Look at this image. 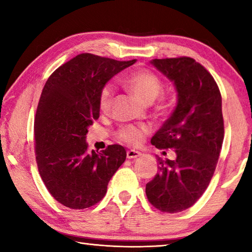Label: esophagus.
Masks as SVG:
<instances>
[{
	"label": "esophagus",
	"mask_w": 252,
	"mask_h": 252,
	"mask_svg": "<svg viewBox=\"0 0 252 252\" xmlns=\"http://www.w3.org/2000/svg\"><path fill=\"white\" fill-rule=\"evenodd\" d=\"M140 156H141V152H139V151H135V150L126 151V158H127V159H135V158H138Z\"/></svg>",
	"instance_id": "obj_1"
}]
</instances>
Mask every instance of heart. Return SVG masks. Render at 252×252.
<instances>
[{"label":"heart","instance_id":"heart-1","mask_svg":"<svg viewBox=\"0 0 252 252\" xmlns=\"http://www.w3.org/2000/svg\"><path fill=\"white\" fill-rule=\"evenodd\" d=\"M126 87L133 93L136 99L144 104H151L162 92V82L159 76L149 70L132 72L123 80ZM114 94L112 85H105L99 95V108L101 112H108L111 108ZM149 129L146 126H125L117 132L120 141L129 146H138L142 142Z\"/></svg>","mask_w":252,"mask_h":252}]
</instances>
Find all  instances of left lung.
Here are the masks:
<instances>
[{
	"label": "left lung",
	"mask_w": 252,
	"mask_h": 252,
	"mask_svg": "<svg viewBox=\"0 0 252 252\" xmlns=\"http://www.w3.org/2000/svg\"><path fill=\"white\" fill-rule=\"evenodd\" d=\"M151 64L178 92L176 109L151 143L174 149L176 159L157 158L159 171L147 183L146 193L155 208L176 213L198 201L215 173L224 135L222 101L215 79L195 60L155 59Z\"/></svg>",
	"instance_id": "1"
}]
</instances>
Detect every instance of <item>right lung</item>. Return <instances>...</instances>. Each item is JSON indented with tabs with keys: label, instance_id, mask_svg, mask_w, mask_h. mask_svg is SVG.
Instances as JSON below:
<instances>
[{
	"label": "right lung",
	"instance_id": "add662e5",
	"mask_svg": "<svg viewBox=\"0 0 252 252\" xmlns=\"http://www.w3.org/2000/svg\"><path fill=\"white\" fill-rule=\"evenodd\" d=\"M135 61L82 53L46 81L34 120L36 163L46 189L63 206L85 209L101 201L125 162L122 146L90 152L85 139L100 117L99 95L105 83Z\"/></svg>",
	"mask_w": 252,
	"mask_h": 252
}]
</instances>
